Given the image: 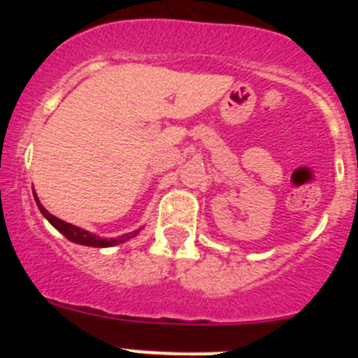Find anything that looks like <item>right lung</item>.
Here are the masks:
<instances>
[{
	"label": "right lung",
	"mask_w": 358,
	"mask_h": 358,
	"mask_svg": "<svg viewBox=\"0 0 358 358\" xmlns=\"http://www.w3.org/2000/svg\"><path fill=\"white\" fill-rule=\"evenodd\" d=\"M34 197H36L37 208H39L41 213L44 215V218H46L57 231H61L66 238L71 240V242L75 243H80V245H90V248H113V245H118V243H123L127 242V240L134 238V236L140 233V231H132V233H125V235L118 236V238H102V236L90 233V231L82 229V227L73 226V224L64 222L61 218L53 217L48 210H44V206L39 202V197H37V195H34Z\"/></svg>",
	"instance_id": "obj_1"
}]
</instances>
